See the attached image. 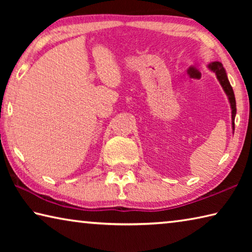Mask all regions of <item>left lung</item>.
Listing matches in <instances>:
<instances>
[{
  "mask_svg": "<svg viewBox=\"0 0 252 252\" xmlns=\"http://www.w3.org/2000/svg\"><path fill=\"white\" fill-rule=\"evenodd\" d=\"M209 69L213 71L217 75V79L219 80V82L221 84V87L223 88V90L225 92V94L229 97V102L230 105H231V113H232V127L234 130V117H236V112H237V108H236V99H234V93L232 90V87L230 85V82L228 80L227 73H225V70L223 69V65L221 64L220 62H212L209 64Z\"/></svg>",
  "mask_w": 252,
  "mask_h": 252,
  "instance_id": "8db88e82",
  "label": "left lung"
}]
</instances>
